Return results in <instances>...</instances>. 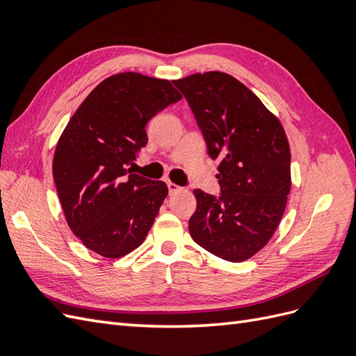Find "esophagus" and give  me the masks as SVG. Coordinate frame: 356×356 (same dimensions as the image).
Returning <instances> with one entry per match:
<instances>
[{
  "label": "esophagus",
  "mask_w": 356,
  "mask_h": 356,
  "mask_svg": "<svg viewBox=\"0 0 356 356\" xmlns=\"http://www.w3.org/2000/svg\"><path fill=\"white\" fill-rule=\"evenodd\" d=\"M168 188H169V193H170V195H174V193H177V191H179V190H181V187H179V186H177L175 182H170V181H168Z\"/></svg>",
  "instance_id": "esophagus-1"
}]
</instances>
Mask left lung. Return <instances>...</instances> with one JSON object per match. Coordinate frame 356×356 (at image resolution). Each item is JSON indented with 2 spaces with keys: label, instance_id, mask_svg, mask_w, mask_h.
I'll return each instance as SVG.
<instances>
[{
  "label": "left lung",
  "instance_id": "obj_1",
  "mask_svg": "<svg viewBox=\"0 0 356 356\" xmlns=\"http://www.w3.org/2000/svg\"><path fill=\"white\" fill-rule=\"evenodd\" d=\"M207 143L220 159V196L196 188L193 241L222 260L239 263L270 241L291 188V153L282 124L232 75L209 71L175 80Z\"/></svg>",
  "mask_w": 356,
  "mask_h": 356
}]
</instances>
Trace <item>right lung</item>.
I'll return each instance as SVG.
<instances>
[{
  "instance_id": "obj_1",
  "label": "right lung",
  "mask_w": 356,
  "mask_h": 356,
  "mask_svg": "<svg viewBox=\"0 0 356 356\" xmlns=\"http://www.w3.org/2000/svg\"><path fill=\"white\" fill-rule=\"evenodd\" d=\"M179 99L168 80L120 72L96 86L62 132L53 178L70 229L90 251L120 258L145 241L168 187L129 166L147 145L149 118Z\"/></svg>"
}]
</instances>
